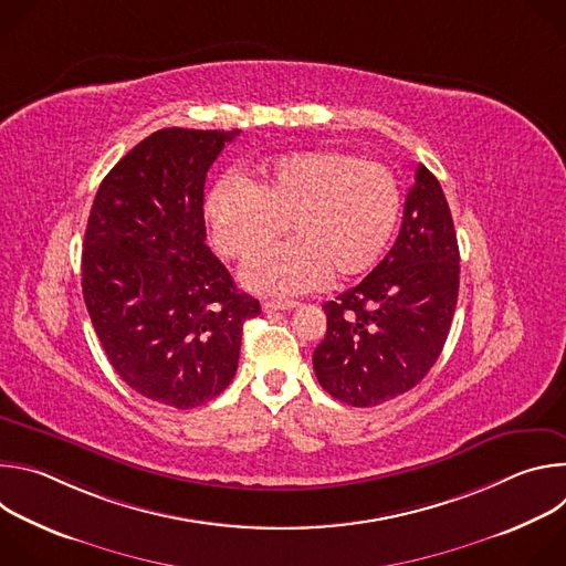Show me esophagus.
<instances>
[{
  "label": "esophagus",
  "mask_w": 566,
  "mask_h": 566,
  "mask_svg": "<svg viewBox=\"0 0 566 566\" xmlns=\"http://www.w3.org/2000/svg\"><path fill=\"white\" fill-rule=\"evenodd\" d=\"M295 306H297V302H275V300H269V302H264V304H262L264 313H275V311H291V308H295Z\"/></svg>",
  "instance_id": "34e87169"
}]
</instances>
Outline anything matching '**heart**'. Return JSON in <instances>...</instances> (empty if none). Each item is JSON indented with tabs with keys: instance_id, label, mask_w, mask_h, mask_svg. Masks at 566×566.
<instances>
[{
	"instance_id": "b5f03b06",
	"label": "heart",
	"mask_w": 566,
	"mask_h": 566,
	"mask_svg": "<svg viewBox=\"0 0 566 566\" xmlns=\"http://www.w3.org/2000/svg\"><path fill=\"white\" fill-rule=\"evenodd\" d=\"M400 210L389 168L338 149L280 156L251 184L223 177L203 203L217 251L237 262L253 260L287 223L292 241L241 273L247 289L271 297L315 291L329 273H369L391 244Z\"/></svg>"
}]
</instances>
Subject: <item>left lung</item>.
I'll use <instances>...</instances> for the list:
<instances>
[{"instance_id": "1", "label": "left lung", "mask_w": 566, "mask_h": 566, "mask_svg": "<svg viewBox=\"0 0 566 566\" xmlns=\"http://www.w3.org/2000/svg\"><path fill=\"white\" fill-rule=\"evenodd\" d=\"M459 247L437 177L417 168L402 226L385 260L327 302V334L313 352L322 389L371 408L419 385L437 363L457 308Z\"/></svg>"}]
</instances>
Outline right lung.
I'll return each mask as SVG.
<instances>
[{"instance_id": "1", "label": "right lung", "mask_w": 566, "mask_h": 566, "mask_svg": "<svg viewBox=\"0 0 566 566\" xmlns=\"http://www.w3.org/2000/svg\"><path fill=\"white\" fill-rule=\"evenodd\" d=\"M237 134H149L103 179L87 221L83 295L96 336L132 389L177 410L230 385L244 322L262 313L206 247V175Z\"/></svg>"}]
</instances>
